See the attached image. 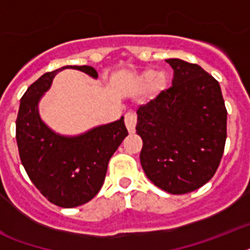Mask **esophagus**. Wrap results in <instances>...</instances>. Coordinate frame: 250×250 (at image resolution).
<instances>
[{
	"instance_id": "esophagus-1",
	"label": "esophagus",
	"mask_w": 250,
	"mask_h": 250,
	"mask_svg": "<svg viewBox=\"0 0 250 250\" xmlns=\"http://www.w3.org/2000/svg\"><path fill=\"white\" fill-rule=\"evenodd\" d=\"M125 123L129 133L135 132V125H136V114L133 113V111H128V113L125 114Z\"/></svg>"
}]
</instances>
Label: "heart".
Instances as JSON below:
<instances>
[{
    "label": "heart",
    "instance_id": "1",
    "mask_svg": "<svg viewBox=\"0 0 250 250\" xmlns=\"http://www.w3.org/2000/svg\"><path fill=\"white\" fill-rule=\"evenodd\" d=\"M139 83L141 88H148L152 85V90L154 93H161L168 85V78L165 74H157L154 70H146L139 78Z\"/></svg>",
    "mask_w": 250,
    "mask_h": 250
}]
</instances>
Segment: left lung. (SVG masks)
I'll return each instance as SVG.
<instances>
[{"mask_svg": "<svg viewBox=\"0 0 250 250\" xmlns=\"http://www.w3.org/2000/svg\"><path fill=\"white\" fill-rule=\"evenodd\" d=\"M172 86L137 109L140 162L150 182L171 194L198 189L221 164L227 110L219 83L198 64L171 58Z\"/></svg>", "mask_w": 250, "mask_h": 250, "instance_id": "8db88e82", "label": "left lung"}]
</instances>
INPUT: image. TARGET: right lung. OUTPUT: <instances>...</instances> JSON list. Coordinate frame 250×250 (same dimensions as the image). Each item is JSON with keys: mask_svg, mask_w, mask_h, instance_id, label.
Listing matches in <instances>:
<instances>
[{"mask_svg": "<svg viewBox=\"0 0 250 250\" xmlns=\"http://www.w3.org/2000/svg\"><path fill=\"white\" fill-rule=\"evenodd\" d=\"M79 70L97 79L90 66H64L46 72L28 86L17 118V144L25 172L49 201L61 208H76L101 189L107 164L128 135L125 118L98 125L78 136H63L49 128L39 114V102L57 72Z\"/></svg>", "mask_w": 250, "mask_h": 250, "instance_id": "obj_1", "label": "right lung"}]
</instances>
